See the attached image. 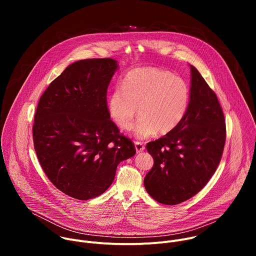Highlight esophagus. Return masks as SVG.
Here are the masks:
<instances>
[{
  "label": "esophagus",
  "instance_id": "34e87169",
  "mask_svg": "<svg viewBox=\"0 0 256 256\" xmlns=\"http://www.w3.org/2000/svg\"><path fill=\"white\" fill-rule=\"evenodd\" d=\"M134 146H136V153H140L144 150V142H134Z\"/></svg>",
  "mask_w": 256,
  "mask_h": 256
}]
</instances>
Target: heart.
Returning a JSON list of instances; mask_svg holds the SVG:
<instances>
[{"label":"heart","mask_w":256,"mask_h":256,"mask_svg":"<svg viewBox=\"0 0 256 256\" xmlns=\"http://www.w3.org/2000/svg\"><path fill=\"white\" fill-rule=\"evenodd\" d=\"M190 103L188 83L172 72L158 68L130 70L108 99V112L122 130H130L142 116L134 136L147 138L159 132H172L184 118Z\"/></svg>","instance_id":"b5f03b06"}]
</instances>
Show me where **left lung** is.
Here are the masks:
<instances>
[{"instance_id":"1","label":"left lung","mask_w":256,"mask_h":256,"mask_svg":"<svg viewBox=\"0 0 256 256\" xmlns=\"http://www.w3.org/2000/svg\"><path fill=\"white\" fill-rule=\"evenodd\" d=\"M190 103L180 124L164 136L147 144L154 159L144 186L158 202L174 206L200 192L220 164L226 122L216 93L190 66Z\"/></svg>"}]
</instances>
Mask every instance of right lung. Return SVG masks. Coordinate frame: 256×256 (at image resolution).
Instances as JSON below:
<instances>
[{"mask_svg": "<svg viewBox=\"0 0 256 256\" xmlns=\"http://www.w3.org/2000/svg\"><path fill=\"white\" fill-rule=\"evenodd\" d=\"M118 68L110 58L70 64L42 95L32 128L34 149L52 184L80 200L102 194L134 144L110 120L107 88Z\"/></svg>", "mask_w": 256, "mask_h": 256, "instance_id": "1", "label": "right lung"}]
</instances>
